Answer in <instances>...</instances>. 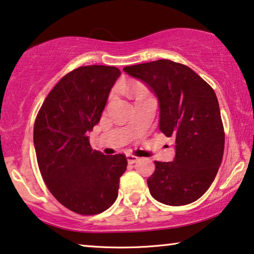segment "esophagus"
<instances>
[{"instance_id":"obj_1","label":"esophagus","mask_w":254,"mask_h":254,"mask_svg":"<svg viewBox=\"0 0 254 254\" xmlns=\"http://www.w3.org/2000/svg\"><path fill=\"white\" fill-rule=\"evenodd\" d=\"M127 162L130 164H132V163H135V162H137L138 160H139V157H137V156H134V155H131V154H127Z\"/></svg>"}]
</instances>
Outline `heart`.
<instances>
[{"label": "heart", "mask_w": 254, "mask_h": 254, "mask_svg": "<svg viewBox=\"0 0 254 254\" xmlns=\"http://www.w3.org/2000/svg\"><path fill=\"white\" fill-rule=\"evenodd\" d=\"M130 92H131L132 96H134L135 98H137L138 96H140V94H142V90L140 88H132L130 90Z\"/></svg>", "instance_id": "b5f03b06"}]
</instances>
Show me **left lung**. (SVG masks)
Here are the masks:
<instances>
[{
	"instance_id": "obj_1",
	"label": "left lung",
	"mask_w": 254,
	"mask_h": 254,
	"mask_svg": "<svg viewBox=\"0 0 254 254\" xmlns=\"http://www.w3.org/2000/svg\"><path fill=\"white\" fill-rule=\"evenodd\" d=\"M160 105V130L176 139L172 162L155 161L148 179L150 195L166 205L195 202L217 176L225 148V132L213 89L191 68L168 59L127 66Z\"/></svg>"
}]
</instances>
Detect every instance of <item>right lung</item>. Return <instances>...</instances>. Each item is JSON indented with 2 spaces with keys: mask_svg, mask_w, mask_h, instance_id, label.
Returning <instances> with one entry per match:
<instances>
[{
  "mask_svg": "<svg viewBox=\"0 0 254 254\" xmlns=\"http://www.w3.org/2000/svg\"><path fill=\"white\" fill-rule=\"evenodd\" d=\"M120 75L116 67H78L57 83L36 116L34 146L41 175L56 199L75 213H101L119 195L127 157L93 150L86 133L99 123Z\"/></svg>",
  "mask_w": 254,
  "mask_h": 254,
  "instance_id": "right-lung-1",
  "label": "right lung"
}]
</instances>
